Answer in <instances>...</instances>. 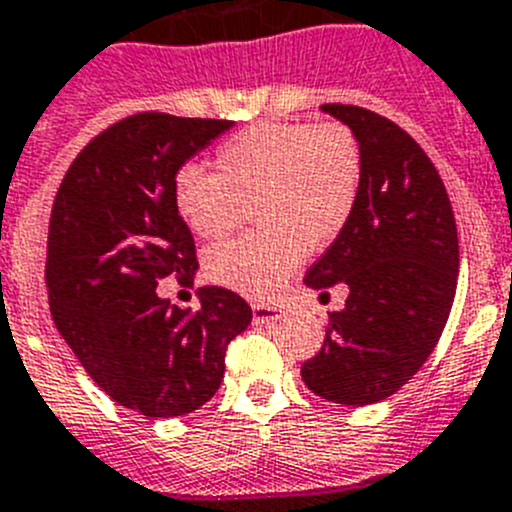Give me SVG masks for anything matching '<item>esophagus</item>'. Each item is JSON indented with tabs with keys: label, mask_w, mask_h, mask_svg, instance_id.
Wrapping results in <instances>:
<instances>
[{
	"label": "esophagus",
	"mask_w": 512,
	"mask_h": 512,
	"mask_svg": "<svg viewBox=\"0 0 512 512\" xmlns=\"http://www.w3.org/2000/svg\"><path fill=\"white\" fill-rule=\"evenodd\" d=\"M252 315H255V321H280V318H285V310L280 305L255 303L252 305Z\"/></svg>",
	"instance_id": "34e87169"
}]
</instances>
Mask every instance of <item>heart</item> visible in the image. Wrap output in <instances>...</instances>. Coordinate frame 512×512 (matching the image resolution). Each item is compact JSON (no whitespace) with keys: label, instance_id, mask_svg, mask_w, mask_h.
<instances>
[{"label":"heart","instance_id":"obj_1","mask_svg":"<svg viewBox=\"0 0 512 512\" xmlns=\"http://www.w3.org/2000/svg\"><path fill=\"white\" fill-rule=\"evenodd\" d=\"M219 171L176 174V209L204 240H224L257 207L260 232L214 247L207 275L250 298H270L305 250L333 245L364 186V148L343 121L257 123L217 151Z\"/></svg>","mask_w":512,"mask_h":512}]
</instances>
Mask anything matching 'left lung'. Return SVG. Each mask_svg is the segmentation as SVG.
<instances>
[{
	"instance_id": "1",
	"label": "left lung",
	"mask_w": 512,
	"mask_h": 512,
	"mask_svg": "<svg viewBox=\"0 0 512 512\" xmlns=\"http://www.w3.org/2000/svg\"><path fill=\"white\" fill-rule=\"evenodd\" d=\"M323 111L356 131L364 186L351 222L308 272L305 285H348L328 313L321 351L300 366L305 386L346 407L396 394L437 346L457 290L460 242L439 171L401 126L358 105Z\"/></svg>"
}]
</instances>
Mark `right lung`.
<instances>
[{
    "instance_id": "1",
    "label": "right lung",
    "mask_w": 512,
    "mask_h": 512,
    "mask_svg": "<svg viewBox=\"0 0 512 512\" xmlns=\"http://www.w3.org/2000/svg\"><path fill=\"white\" fill-rule=\"evenodd\" d=\"M232 121L146 111L100 131L60 181L47 229L45 285L55 328L90 379L146 419L207 404L224 379L227 343L252 308L202 288V308L156 295L194 283L197 245L174 199L186 159Z\"/></svg>"
}]
</instances>
